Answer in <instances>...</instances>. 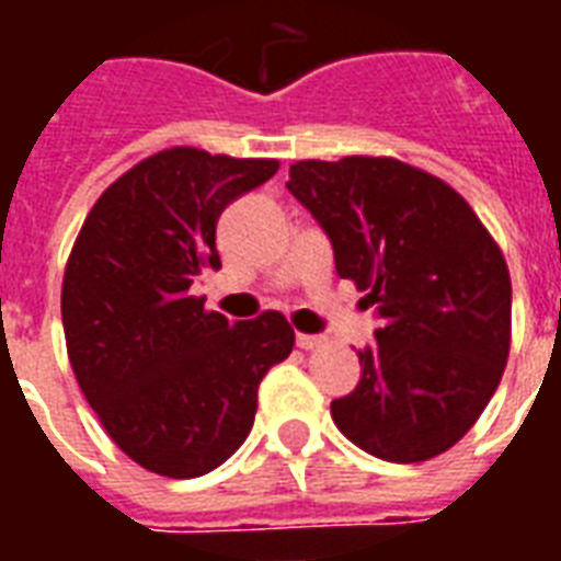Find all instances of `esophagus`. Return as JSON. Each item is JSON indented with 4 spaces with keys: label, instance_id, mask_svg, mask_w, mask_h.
<instances>
[{
    "label": "esophagus",
    "instance_id": "1",
    "mask_svg": "<svg viewBox=\"0 0 561 561\" xmlns=\"http://www.w3.org/2000/svg\"><path fill=\"white\" fill-rule=\"evenodd\" d=\"M325 341V337H320V334H302V332H299L297 334V346H299V350H317V346H320V343H323Z\"/></svg>",
    "mask_w": 561,
    "mask_h": 561
}]
</instances>
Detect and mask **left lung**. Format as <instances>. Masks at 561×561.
<instances>
[{
  "label": "left lung",
  "instance_id": "1",
  "mask_svg": "<svg viewBox=\"0 0 561 561\" xmlns=\"http://www.w3.org/2000/svg\"><path fill=\"white\" fill-rule=\"evenodd\" d=\"M288 192L325 229L341 279L367 290L378 329L358 387L332 401L346 439L422 462L469 434L501 383L513 334L504 253L469 203L392 157L302 160Z\"/></svg>",
  "mask_w": 561,
  "mask_h": 561
}]
</instances>
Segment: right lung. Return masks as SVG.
Returning a JSON list of instances; mask_svg holds the SVG:
<instances>
[{"instance_id": "right-lung-1", "label": "right lung", "mask_w": 561, "mask_h": 561, "mask_svg": "<svg viewBox=\"0 0 561 561\" xmlns=\"http://www.w3.org/2000/svg\"><path fill=\"white\" fill-rule=\"evenodd\" d=\"M279 171L169 148L101 194L66 262L69 364L110 439L162 478H201L241 448L264 373L294 350L279 311L229 323L192 297L218 271L220 211Z\"/></svg>"}]
</instances>
